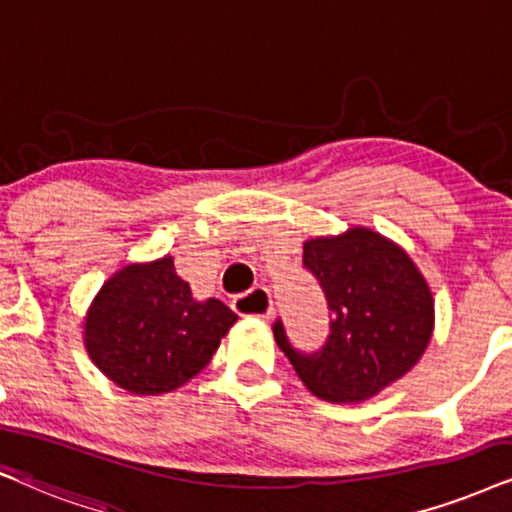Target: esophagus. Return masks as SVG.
<instances>
[{
    "mask_svg": "<svg viewBox=\"0 0 512 512\" xmlns=\"http://www.w3.org/2000/svg\"><path fill=\"white\" fill-rule=\"evenodd\" d=\"M231 307L243 316H257V319H269L271 316V295L267 288H252L250 293L234 297Z\"/></svg>",
    "mask_w": 512,
    "mask_h": 512,
    "instance_id": "1",
    "label": "esophagus"
}]
</instances>
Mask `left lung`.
<instances>
[{"mask_svg": "<svg viewBox=\"0 0 512 512\" xmlns=\"http://www.w3.org/2000/svg\"><path fill=\"white\" fill-rule=\"evenodd\" d=\"M304 267L321 283L331 335L316 354L290 347L281 321L276 345L314 397L361 404L404 378L435 331V300L409 252L368 226L304 241Z\"/></svg>", "mask_w": 512, "mask_h": 512, "instance_id": "obj_1", "label": "left lung"}]
</instances>
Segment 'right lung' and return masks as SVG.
I'll list each match as a JSON object with an SVG mask.
<instances>
[{
	"instance_id": "right-lung-1",
	"label": "right lung",
	"mask_w": 512,
	"mask_h": 512,
	"mask_svg": "<svg viewBox=\"0 0 512 512\" xmlns=\"http://www.w3.org/2000/svg\"><path fill=\"white\" fill-rule=\"evenodd\" d=\"M236 321L217 297L196 300L165 255L127 264L103 283L84 314L82 340L108 380L153 397L196 378Z\"/></svg>"
}]
</instances>
